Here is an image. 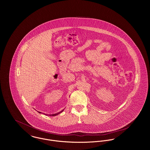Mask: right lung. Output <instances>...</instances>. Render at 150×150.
<instances>
[{
	"label": "right lung",
	"instance_id": "1",
	"mask_svg": "<svg viewBox=\"0 0 150 150\" xmlns=\"http://www.w3.org/2000/svg\"><path fill=\"white\" fill-rule=\"evenodd\" d=\"M64 110H64H62V111H59V112H57V113H55V114H48V115H47V114H45L46 115H49V116H56V115H58L59 114H60V113H61ZM38 112H39L40 114H41L42 113V112H40V111H38Z\"/></svg>",
	"mask_w": 150,
	"mask_h": 150
}]
</instances>
